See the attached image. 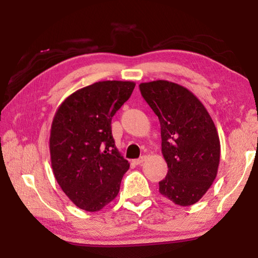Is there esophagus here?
<instances>
[{"mask_svg":"<svg viewBox=\"0 0 258 258\" xmlns=\"http://www.w3.org/2000/svg\"><path fill=\"white\" fill-rule=\"evenodd\" d=\"M145 160H146V156H142V157H140L139 159H134L133 163H134L135 165H141Z\"/></svg>","mask_w":258,"mask_h":258,"instance_id":"34e87169","label":"esophagus"}]
</instances>
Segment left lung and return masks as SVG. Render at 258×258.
Wrapping results in <instances>:
<instances>
[{
  "instance_id": "obj_1",
  "label": "left lung",
  "mask_w": 258,
  "mask_h": 258,
  "mask_svg": "<svg viewBox=\"0 0 258 258\" xmlns=\"http://www.w3.org/2000/svg\"><path fill=\"white\" fill-rule=\"evenodd\" d=\"M139 87L160 123L161 152L168 172L159 182V192L180 206L194 205L217 174L221 145L215 124L185 87L168 81L141 83Z\"/></svg>"
}]
</instances>
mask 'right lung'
<instances>
[{"mask_svg": "<svg viewBox=\"0 0 258 258\" xmlns=\"http://www.w3.org/2000/svg\"><path fill=\"white\" fill-rule=\"evenodd\" d=\"M134 87L133 82L94 83L69 95L54 115L50 134L54 177L86 212H98L112 202L130 168L115 146L111 119Z\"/></svg>", "mask_w": 258, "mask_h": 258, "instance_id": "right-lung-1", "label": "right lung"}]
</instances>
